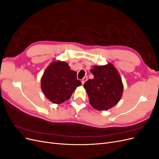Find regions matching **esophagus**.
I'll use <instances>...</instances> for the list:
<instances>
[{"mask_svg":"<svg viewBox=\"0 0 159 159\" xmlns=\"http://www.w3.org/2000/svg\"><path fill=\"white\" fill-rule=\"evenodd\" d=\"M88 80V77L87 76H85V77H84V78L82 79V80H81V83H82V84L84 85V84H85V82L86 81Z\"/></svg>","mask_w":159,"mask_h":159,"instance_id":"1","label":"esophagus"}]
</instances>
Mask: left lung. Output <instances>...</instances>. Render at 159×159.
<instances>
[{
    "instance_id": "obj_1",
    "label": "left lung",
    "mask_w": 159,
    "mask_h": 159,
    "mask_svg": "<svg viewBox=\"0 0 159 159\" xmlns=\"http://www.w3.org/2000/svg\"><path fill=\"white\" fill-rule=\"evenodd\" d=\"M93 79H89L84 86L91 106L97 110H107L121 99L123 85L116 68L111 64L93 66L91 70Z\"/></svg>"
}]
</instances>
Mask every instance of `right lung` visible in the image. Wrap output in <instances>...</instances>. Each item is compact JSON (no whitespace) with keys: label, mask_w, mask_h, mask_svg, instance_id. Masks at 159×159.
I'll list each match as a JSON object with an SVG mask.
<instances>
[{"label":"right lung","mask_w":159,"mask_h":159,"mask_svg":"<svg viewBox=\"0 0 159 159\" xmlns=\"http://www.w3.org/2000/svg\"><path fill=\"white\" fill-rule=\"evenodd\" d=\"M76 74L65 61H54L48 67L42 78L43 93L54 103L60 104L68 100L76 88L81 84Z\"/></svg>","instance_id":"add662e5"}]
</instances>
